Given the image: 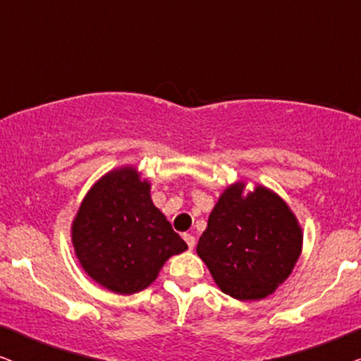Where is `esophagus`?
Listing matches in <instances>:
<instances>
[{
    "label": "esophagus",
    "mask_w": 361,
    "mask_h": 361,
    "mask_svg": "<svg viewBox=\"0 0 361 361\" xmlns=\"http://www.w3.org/2000/svg\"><path fill=\"white\" fill-rule=\"evenodd\" d=\"M184 240H185L187 246H189V250H194V246H195V236L190 235V233H184Z\"/></svg>",
    "instance_id": "esophagus-1"
}]
</instances>
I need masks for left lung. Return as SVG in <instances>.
Wrapping results in <instances>:
<instances>
[{"mask_svg": "<svg viewBox=\"0 0 361 361\" xmlns=\"http://www.w3.org/2000/svg\"><path fill=\"white\" fill-rule=\"evenodd\" d=\"M230 185L216 202L197 255L225 294L258 300L289 278L302 248V231L286 202L258 185L241 195Z\"/></svg>", "mask_w": 361, "mask_h": 361, "instance_id": "obj_1", "label": "left lung"}]
</instances>
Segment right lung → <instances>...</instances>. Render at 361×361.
Instances as JSON below:
<instances>
[{"instance_id": "1", "label": "right lung", "mask_w": 361, "mask_h": 361, "mask_svg": "<svg viewBox=\"0 0 361 361\" xmlns=\"http://www.w3.org/2000/svg\"><path fill=\"white\" fill-rule=\"evenodd\" d=\"M149 190L133 167L111 171L92 187L73 220L72 243L82 268L113 293L147 288L172 255L187 250Z\"/></svg>"}]
</instances>
